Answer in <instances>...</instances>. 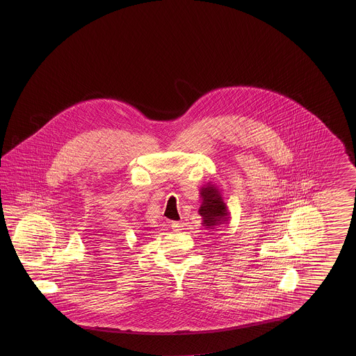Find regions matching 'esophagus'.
<instances>
[{
    "label": "esophagus",
    "mask_w": 356,
    "mask_h": 356,
    "mask_svg": "<svg viewBox=\"0 0 356 356\" xmlns=\"http://www.w3.org/2000/svg\"><path fill=\"white\" fill-rule=\"evenodd\" d=\"M183 227H184V225H183V222H181V221H173L172 222L173 232H181V230H183Z\"/></svg>",
    "instance_id": "1"
}]
</instances>
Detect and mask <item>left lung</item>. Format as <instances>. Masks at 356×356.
<instances>
[{"label": "left lung", "instance_id": "8db88e82", "mask_svg": "<svg viewBox=\"0 0 356 356\" xmlns=\"http://www.w3.org/2000/svg\"><path fill=\"white\" fill-rule=\"evenodd\" d=\"M200 197L202 204L198 209V213L202 218V225L216 230H219L220 227H227L230 212L222 200L219 187L210 181L200 189Z\"/></svg>", "mask_w": 356, "mask_h": 356}]
</instances>
